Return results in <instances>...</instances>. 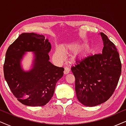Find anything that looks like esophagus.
<instances>
[{"label":"esophagus","instance_id":"esophagus-1","mask_svg":"<svg viewBox=\"0 0 126 126\" xmlns=\"http://www.w3.org/2000/svg\"><path fill=\"white\" fill-rule=\"evenodd\" d=\"M70 72V69L69 67H66L64 68V73L65 74H67L69 73Z\"/></svg>","mask_w":126,"mask_h":126}]
</instances>
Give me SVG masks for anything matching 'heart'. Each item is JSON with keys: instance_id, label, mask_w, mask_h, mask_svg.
Returning <instances> with one entry per match:
<instances>
[{"instance_id": "b5f03b06", "label": "heart", "mask_w": 126, "mask_h": 126, "mask_svg": "<svg viewBox=\"0 0 126 126\" xmlns=\"http://www.w3.org/2000/svg\"><path fill=\"white\" fill-rule=\"evenodd\" d=\"M54 56L59 59L63 60L64 58V53L63 50L60 48H57L54 52Z\"/></svg>"}]
</instances>
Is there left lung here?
Instances as JSON below:
<instances>
[{"instance_id":"1","label":"left lung","mask_w":126,"mask_h":126,"mask_svg":"<svg viewBox=\"0 0 126 126\" xmlns=\"http://www.w3.org/2000/svg\"><path fill=\"white\" fill-rule=\"evenodd\" d=\"M102 53L81 55L71 67L77 97L80 103L94 107L107 101L115 91L122 71L115 45L103 33Z\"/></svg>"}]
</instances>
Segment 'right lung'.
Here are the masks:
<instances>
[{"label": "right lung", "mask_w": 126, "mask_h": 126, "mask_svg": "<svg viewBox=\"0 0 126 126\" xmlns=\"http://www.w3.org/2000/svg\"><path fill=\"white\" fill-rule=\"evenodd\" d=\"M51 44L48 38L34 33H23L8 48L3 66L4 78L11 92L25 105L44 106L50 101L64 68L49 62ZM28 51L34 55L32 68L25 71L21 61Z\"/></svg>", "instance_id": "right-lung-1"}]
</instances>
